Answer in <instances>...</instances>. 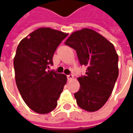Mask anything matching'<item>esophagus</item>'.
<instances>
[{
    "mask_svg": "<svg viewBox=\"0 0 133 133\" xmlns=\"http://www.w3.org/2000/svg\"><path fill=\"white\" fill-rule=\"evenodd\" d=\"M67 78H68V81H70V80H72V78H73V75L72 74H70V75H67Z\"/></svg>",
    "mask_w": 133,
    "mask_h": 133,
    "instance_id": "1",
    "label": "esophagus"
}]
</instances>
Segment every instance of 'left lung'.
<instances>
[{
    "label": "left lung",
    "mask_w": 133,
    "mask_h": 133,
    "mask_svg": "<svg viewBox=\"0 0 133 133\" xmlns=\"http://www.w3.org/2000/svg\"><path fill=\"white\" fill-rule=\"evenodd\" d=\"M76 50L85 75L78 78L81 87L74 94L78 106L95 112L111 95L118 77V55L114 45L95 30L83 28L72 33L65 42Z\"/></svg>",
    "instance_id": "left-lung-1"
}]
</instances>
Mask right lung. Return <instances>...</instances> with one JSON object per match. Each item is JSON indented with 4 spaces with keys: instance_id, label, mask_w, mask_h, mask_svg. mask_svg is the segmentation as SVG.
I'll use <instances>...</instances> for the list:
<instances>
[{
    "instance_id": "obj_1",
    "label": "right lung",
    "mask_w": 133,
    "mask_h": 133,
    "mask_svg": "<svg viewBox=\"0 0 133 133\" xmlns=\"http://www.w3.org/2000/svg\"><path fill=\"white\" fill-rule=\"evenodd\" d=\"M67 33L41 28L23 38L13 61L15 78L22 98L37 113L53 110L66 84V75L48 70L52 57Z\"/></svg>"
}]
</instances>
